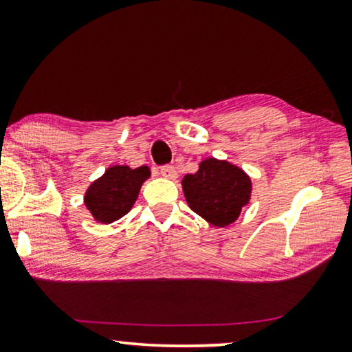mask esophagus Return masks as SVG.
I'll return each instance as SVG.
<instances>
[{
	"label": "esophagus",
	"mask_w": 352,
	"mask_h": 352,
	"mask_svg": "<svg viewBox=\"0 0 352 352\" xmlns=\"http://www.w3.org/2000/svg\"><path fill=\"white\" fill-rule=\"evenodd\" d=\"M160 175L163 177H166V179L175 181L177 177V171H176L175 166H163V168H160Z\"/></svg>",
	"instance_id": "obj_1"
}]
</instances>
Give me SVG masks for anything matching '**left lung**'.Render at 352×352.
Wrapping results in <instances>:
<instances>
[{"mask_svg": "<svg viewBox=\"0 0 352 352\" xmlns=\"http://www.w3.org/2000/svg\"><path fill=\"white\" fill-rule=\"evenodd\" d=\"M189 208L216 228L235 223L252 199V179L242 168L228 160L208 157L194 175L181 181Z\"/></svg>", "mask_w": 352, "mask_h": 352, "instance_id": "8db88e82", "label": "left lung"}]
</instances>
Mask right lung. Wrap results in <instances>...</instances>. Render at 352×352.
Segmentation results:
<instances>
[{
    "label": "right lung",
    "mask_w": 352,
    "mask_h": 352,
    "mask_svg": "<svg viewBox=\"0 0 352 352\" xmlns=\"http://www.w3.org/2000/svg\"><path fill=\"white\" fill-rule=\"evenodd\" d=\"M151 177V168L113 165L89 184L83 201L94 221L99 224H112L129 213L136 204L139 190Z\"/></svg>",
    "instance_id": "1"
}]
</instances>
